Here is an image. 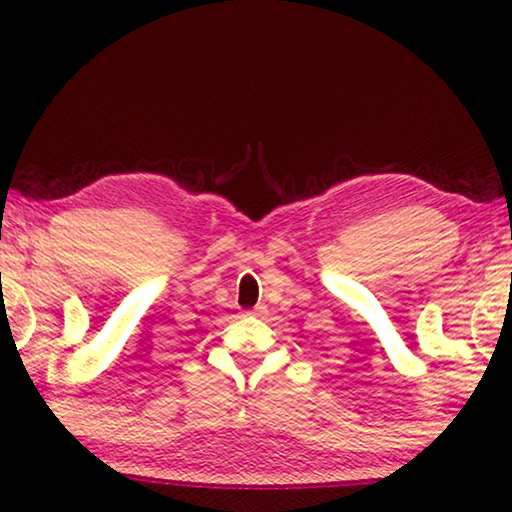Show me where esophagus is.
<instances>
[{
  "label": "esophagus",
  "instance_id": "esophagus-1",
  "mask_svg": "<svg viewBox=\"0 0 512 512\" xmlns=\"http://www.w3.org/2000/svg\"><path fill=\"white\" fill-rule=\"evenodd\" d=\"M251 314H256V317H263V314H268V307H265V305H256L254 310H251Z\"/></svg>",
  "mask_w": 512,
  "mask_h": 512
}]
</instances>
